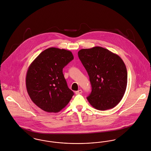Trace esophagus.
I'll use <instances>...</instances> for the list:
<instances>
[{
    "label": "esophagus",
    "mask_w": 151,
    "mask_h": 151,
    "mask_svg": "<svg viewBox=\"0 0 151 151\" xmlns=\"http://www.w3.org/2000/svg\"><path fill=\"white\" fill-rule=\"evenodd\" d=\"M81 93H82V90H81V89H79V90H78V91H77L75 92V93H76V95L81 94Z\"/></svg>",
    "instance_id": "obj_1"
}]
</instances>
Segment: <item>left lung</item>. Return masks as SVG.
Returning <instances> with one entry per match:
<instances>
[{
    "label": "left lung",
    "mask_w": 151,
    "mask_h": 151,
    "mask_svg": "<svg viewBox=\"0 0 151 151\" xmlns=\"http://www.w3.org/2000/svg\"><path fill=\"white\" fill-rule=\"evenodd\" d=\"M78 56L88 74L92 92L87 98L95 108L104 111L117 106L127 85V71L122 58L106 48L81 49Z\"/></svg>",
    "instance_id": "obj_1"
}]
</instances>
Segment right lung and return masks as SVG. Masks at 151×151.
Wrapping results in <instances>:
<instances>
[{
  "label": "right lung",
  "mask_w": 151,
  "mask_h": 151,
  "mask_svg": "<svg viewBox=\"0 0 151 151\" xmlns=\"http://www.w3.org/2000/svg\"><path fill=\"white\" fill-rule=\"evenodd\" d=\"M73 59L71 51L51 47L40 53L29 66L26 78L27 92L42 110L59 112L71 100L74 93L67 86L63 68Z\"/></svg>",
  "instance_id": "obj_1"
}]
</instances>
